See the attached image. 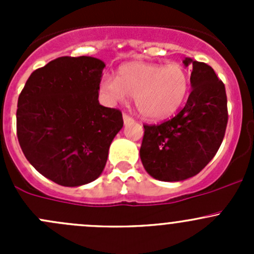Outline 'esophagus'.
<instances>
[{"label":"esophagus","mask_w":254,"mask_h":254,"mask_svg":"<svg viewBox=\"0 0 254 254\" xmlns=\"http://www.w3.org/2000/svg\"><path fill=\"white\" fill-rule=\"evenodd\" d=\"M123 119H124L125 124H127V123L132 122V118L130 117L129 114H127V113H123Z\"/></svg>","instance_id":"34e87169"}]
</instances>
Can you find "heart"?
Masks as SVG:
<instances>
[{"mask_svg": "<svg viewBox=\"0 0 254 254\" xmlns=\"http://www.w3.org/2000/svg\"><path fill=\"white\" fill-rule=\"evenodd\" d=\"M190 88L186 68L179 64L130 63L122 66L118 78L106 73L101 89L114 101L135 98V107L143 118L165 119L181 108Z\"/></svg>", "mask_w": 254, "mask_h": 254, "instance_id": "1", "label": "heart"}]
</instances>
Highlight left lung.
I'll return each mask as SVG.
<instances>
[{
  "mask_svg": "<svg viewBox=\"0 0 254 254\" xmlns=\"http://www.w3.org/2000/svg\"><path fill=\"white\" fill-rule=\"evenodd\" d=\"M191 66V92L178 114L161 124H143L140 157L158 181L178 182L198 175L224 140L229 113L225 84L211 66L186 59Z\"/></svg>",
  "mask_w": 254,
  "mask_h": 254,
  "instance_id": "8db88e82",
  "label": "left lung"
}]
</instances>
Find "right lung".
I'll return each mask as SVG.
<instances>
[{
	"label": "right lung",
	"instance_id": "add662e5",
	"mask_svg": "<svg viewBox=\"0 0 254 254\" xmlns=\"http://www.w3.org/2000/svg\"><path fill=\"white\" fill-rule=\"evenodd\" d=\"M103 61L61 56L33 71L18 97L17 137L39 173L65 187L101 176L123 127L119 109L99 104Z\"/></svg>",
	"mask_w": 254,
	"mask_h": 254
}]
</instances>
